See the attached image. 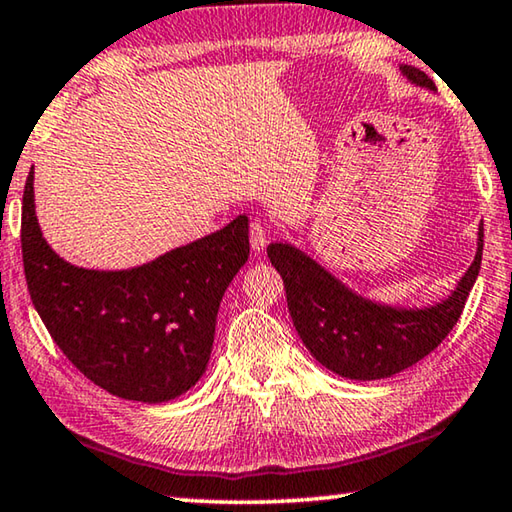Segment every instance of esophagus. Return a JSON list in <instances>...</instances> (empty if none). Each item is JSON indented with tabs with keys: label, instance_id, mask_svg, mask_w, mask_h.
Instances as JSON below:
<instances>
[{
	"label": "esophagus",
	"instance_id": "34e87169",
	"mask_svg": "<svg viewBox=\"0 0 512 512\" xmlns=\"http://www.w3.org/2000/svg\"><path fill=\"white\" fill-rule=\"evenodd\" d=\"M266 241H268L266 225L259 219L250 221V246H253L255 253H262V250L266 248Z\"/></svg>",
	"mask_w": 512,
	"mask_h": 512
}]
</instances>
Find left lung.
I'll return each instance as SVG.
<instances>
[{"label":"left lung","instance_id":"left-lung-1","mask_svg":"<svg viewBox=\"0 0 512 512\" xmlns=\"http://www.w3.org/2000/svg\"><path fill=\"white\" fill-rule=\"evenodd\" d=\"M400 72L418 88L436 85L418 67ZM268 259L282 275L296 332L320 366L345 379H386L411 368L443 343L463 314L483 255L479 225L474 262L445 300L429 307H393L368 300L291 244H271Z\"/></svg>","mask_w":512,"mask_h":512}]
</instances>
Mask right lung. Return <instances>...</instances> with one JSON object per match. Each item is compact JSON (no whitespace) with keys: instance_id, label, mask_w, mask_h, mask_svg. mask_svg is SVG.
Wrapping results in <instances>:
<instances>
[{"instance_id":"obj_1","label":"right lung","mask_w":512,"mask_h":512,"mask_svg":"<svg viewBox=\"0 0 512 512\" xmlns=\"http://www.w3.org/2000/svg\"><path fill=\"white\" fill-rule=\"evenodd\" d=\"M248 216L126 271L65 262L42 237L33 167L22 198V259L33 307L51 339L103 391L169 402L203 377L216 314L248 262Z\"/></svg>"}]
</instances>
